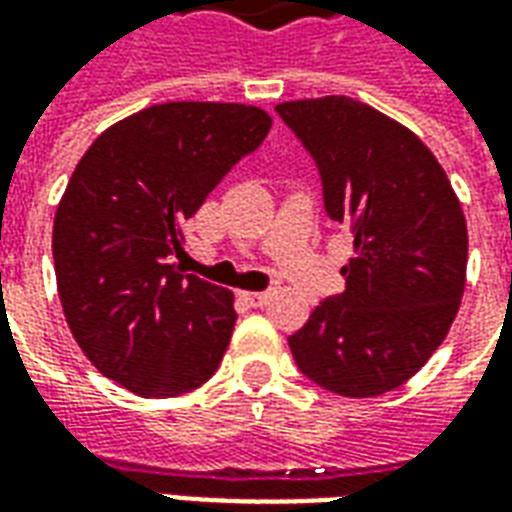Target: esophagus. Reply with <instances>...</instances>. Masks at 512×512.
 Instances as JSON below:
<instances>
[{
	"label": "esophagus",
	"instance_id": "1",
	"mask_svg": "<svg viewBox=\"0 0 512 512\" xmlns=\"http://www.w3.org/2000/svg\"><path fill=\"white\" fill-rule=\"evenodd\" d=\"M241 299L249 304V307H263L271 299V293H241Z\"/></svg>",
	"mask_w": 512,
	"mask_h": 512
}]
</instances>
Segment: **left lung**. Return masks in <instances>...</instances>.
<instances>
[{"label":"left lung","instance_id":"obj_1","mask_svg":"<svg viewBox=\"0 0 512 512\" xmlns=\"http://www.w3.org/2000/svg\"><path fill=\"white\" fill-rule=\"evenodd\" d=\"M277 112L318 167L329 219L354 233L345 290L290 334L293 359L334 395L392 392L433 356L461 307V202L425 142L373 106L326 95Z\"/></svg>","mask_w":512,"mask_h":512}]
</instances>
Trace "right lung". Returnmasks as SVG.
Wrapping results in <instances>:
<instances>
[{"instance_id":"right-lung-1","label":"right lung","mask_w":512,"mask_h":512,"mask_svg":"<svg viewBox=\"0 0 512 512\" xmlns=\"http://www.w3.org/2000/svg\"><path fill=\"white\" fill-rule=\"evenodd\" d=\"M268 128L257 106L156 104L106 128L73 169L51 238L57 290L84 356L128 392L183 395L222 362L233 293L172 257L186 255L180 224Z\"/></svg>"}]
</instances>
